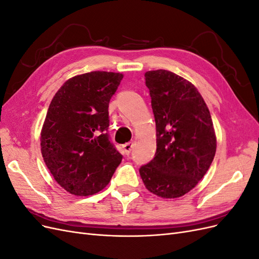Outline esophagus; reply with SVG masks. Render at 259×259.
<instances>
[{"label": "esophagus", "mask_w": 259, "mask_h": 259, "mask_svg": "<svg viewBox=\"0 0 259 259\" xmlns=\"http://www.w3.org/2000/svg\"><path fill=\"white\" fill-rule=\"evenodd\" d=\"M133 147H134V143L133 142H130V143H126L125 145H123V150H124L125 154H130L131 151L133 150Z\"/></svg>", "instance_id": "obj_1"}]
</instances>
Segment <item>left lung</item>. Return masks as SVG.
I'll use <instances>...</instances> for the list:
<instances>
[{
    "label": "left lung",
    "instance_id": "8db88e82",
    "mask_svg": "<svg viewBox=\"0 0 259 259\" xmlns=\"http://www.w3.org/2000/svg\"><path fill=\"white\" fill-rule=\"evenodd\" d=\"M156 126L154 158L139 168L147 189L164 199L183 197L208 170L216 135L195 86L167 70L145 73Z\"/></svg>",
    "mask_w": 259,
    "mask_h": 259
}]
</instances>
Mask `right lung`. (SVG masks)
Instances as JSON below:
<instances>
[{
  "label": "right lung",
  "mask_w": 259,
  "mask_h": 259,
  "mask_svg": "<svg viewBox=\"0 0 259 259\" xmlns=\"http://www.w3.org/2000/svg\"><path fill=\"white\" fill-rule=\"evenodd\" d=\"M122 79V73L106 71L75 75L51 101L41 132L43 160L76 197L103 190L122 161L108 135L109 103Z\"/></svg>",
  "instance_id": "obj_1"
}]
</instances>
